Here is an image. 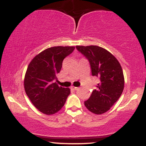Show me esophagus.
Here are the masks:
<instances>
[{
  "label": "esophagus",
  "mask_w": 146,
  "mask_h": 146,
  "mask_svg": "<svg viewBox=\"0 0 146 146\" xmlns=\"http://www.w3.org/2000/svg\"><path fill=\"white\" fill-rule=\"evenodd\" d=\"M71 89H73V90H78L79 89L78 87H75V86H71Z\"/></svg>",
  "instance_id": "obj_1"
}]
</instances>
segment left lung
Masks as SVG:
<instances>
[{
    "instance_id": "8db88e82",
    "label": "left lung",
    "mask_w": 146,
    "mask_h": 146,
    "mask_svg": "<svg viewBox=\"0 0 146 146\" xmlns=\"http://www.w3.org/2000/svg\"><path fill=\"white\" fill-rule=\"evenodd\" d=\"M76 48L89 61L92 75L100 80L84 105L91 113L101 115L110 110L123 90L124 77L121 64L111 53L100 46L90 45Z\"/></svg>"
}]
</instances>
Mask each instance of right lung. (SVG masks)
<instances>
[{"label":"right lung","mask_w":146,"mask_h":146,"mask_svg":"<svg viewBox=\"0 0 146 146\" xmlns=\"http://www.w3.org/2000/svg\"><path fill=\"white\" fill-rule=\"evenodd\" d=\"M75 46H53L36 55L28 65L25 75V93L33 106L47 115L58 113L71 93L69 88L59 86L55 80L63 60Z\"/></svg>","instance_id":"1"}]
</instances>
